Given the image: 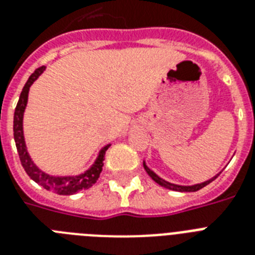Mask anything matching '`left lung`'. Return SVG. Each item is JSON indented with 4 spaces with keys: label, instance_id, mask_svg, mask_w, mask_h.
Listing matches in <instances>:
<instances>
[{
    "label": "left lung",
    "instance_id": "1",
    "mask_svg": "<svg viewBox=\"0 0 255 255\" xmlns=\"http://www.w3.org/2000/svg\"><path fill=\"white\" fill-rule=\"evenodd\" d=\"M143 165H144V169L147 170V173L149 174V177H151L153 181L157 182L159 185L164 186V188H167V189L176 190V192H197V190H200L201 188H204V186H206L208 184H210L213 180H216V178L218 177V174L221 173V172H220V173L216 174L214 177L209 178V180H206V181L204 182H200V184H194V185H177V184H172V182L167 181V180H164V178H161L160 176H157L153 170L148 168L145 161H143Z\"/></svg>",
    "mask_w": 255,
    "mask_h": 255
}]
</instances>
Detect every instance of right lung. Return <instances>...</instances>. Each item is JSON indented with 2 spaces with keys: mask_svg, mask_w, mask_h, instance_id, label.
I'll return each mask as SVG.
<instances>
[{
  "mask_svg": "<svg viewBox=\"0 0 255 255\" xmlns=\"http://www.w3.org/2000/svg\"><path fill=\"white\" fill-rule=\"evenodd\" d=\"M45 66H42L39 69L34 71L30 78L26 82V85L22 88L19 100H18L17 107L14 111V122H13V132H14V141H15V147H17L18 155L23 169L26 173L29 174V177L43 186L45 189L51 190L53 193L63 194V196H70V194L78 193L81 190L88 189L91 188L100 176V172L103 169V160L106 151L111 144L104 145L98 153V157L95 159L94 164L91 167L86 169L83 173L75 174V176H54L43 172L42 169L35 165L31 157H30L27 148H26L25 136H23V114H25L26 106H27V98H29V90L34 82L37 81L39 75L45 71Z\"/></svg>",
  "mask_w": 255,
  "mask_h": 255,
  "instance_id": "1",
  "label": "right lung"
}]
</instances>
